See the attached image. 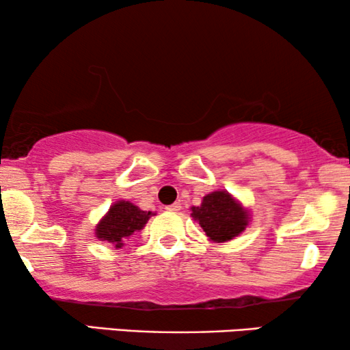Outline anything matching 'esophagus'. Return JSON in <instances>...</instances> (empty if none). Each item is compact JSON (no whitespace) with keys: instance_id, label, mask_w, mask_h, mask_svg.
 I'll return each mask as SVG.
<instances>
[{"instance_id":"esophagus-1","label":"esophagus","mask_w":350,"mask_h":350,"mask_svg":"<svg viewBox=\"0 0 350 350\" xmlns=\"http://www.w3.org/2000/svg\"><path fill=\"white\" fill-rule=\"evenodd\" d=\"M165 210H167V212L176 213V212H180V210H181V204L180 202H174L172 205H167Z\"/></svg>"}]
</instances>
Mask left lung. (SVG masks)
Wrapping results in <instances>:
<instances>
[{
  "instance_id": "8db88e82",
  "label": "left lung",
  "mask_w": 350,
  "mask_h": 350,
  "mask_svg": "<svg viewBox=\"0 0 350 350\" xmlns=\"http://www.w3.org/2000/svg\"><path fill=\"white\" fill-rule=\"evenodd\" d=\"M193 218L212 241L224 242L236 237L247 226V212L224 191L205 196L200 207H193Z\"/></svg>"
}]
</instances>
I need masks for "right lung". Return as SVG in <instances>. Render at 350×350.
Returning <instances> with one entry per match:
<instances>
[{"instance_id": "1", "label": "right lung", "mask_w": 350, "mask_h": 350, "mask_svg": "<svg viewBox=\"0 0 350 350\" xmlns=\"http://www.w3.org/2000/svg\"><path fill=\"white\" fill-rule=\"evenodd\" d=\"M151 215L154 213L143 212L127 200H119L109 208L107 217L100 221L97 226V237L100 241L111 242L116 248H121L127 237L143 229Z\"/></svg>"}]
</instances>
